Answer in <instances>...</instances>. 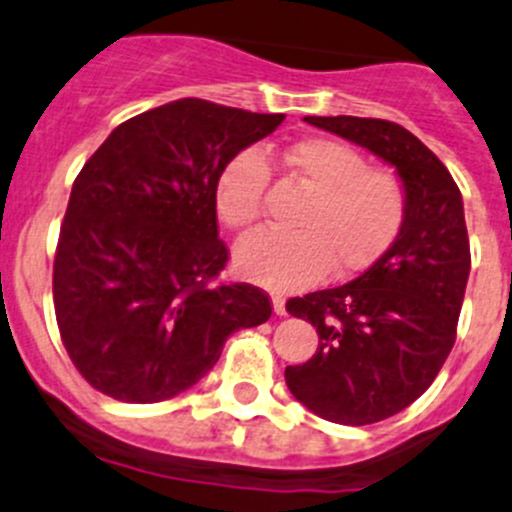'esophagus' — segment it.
Here are the masks:
<instances>
[{"label": "esophagus", "instance_id": "34e87169", "mask_svg": "<svg viewBox=\"0 0 512 512\" xmlns=\"http://www.w3.org/2000/svg\"><path fill=\"white\" fill-rule=\"evenodd\" d=\"M271 303H273V313H276V316H286V298L283 296H271Z\"/></svg>", "mask_w": 512, "mask_h": 512}]
</instances>
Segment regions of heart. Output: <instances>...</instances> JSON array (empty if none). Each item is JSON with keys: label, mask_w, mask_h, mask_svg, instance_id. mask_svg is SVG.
I'll return each mask as SVG.
<instances>
[{"label": "heart", "mask_w": 512, "mask_h": 512, "mask_svg": "<svg viewBox=\"0 0 512 512\" xmlns=\"http://www.w3.org/2000/svg\"><path fill=\"white\" fill-rule=\"evenodd\" d=\"M276 159L311 189L296 229H266L234 254L236 271L273 291H296L326 271L348 278L371 268L406 224V186L396 174L368 166L353 146L323 136L293 141ZM271 166L256 149L231 156L214 186L221 224L246 231L261 219Z\"/></svg>", "instance_id": "b5f03b06"}]
</instances>
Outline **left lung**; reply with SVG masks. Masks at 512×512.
Listing matches in <instances>:
<instances>
[{
  "label": "left lung",
  "instance_id": "8db88e82",
  "mask_svg": "<svg viewBox=\"0 0 512 512\" xmlns=\"http://www.w3.org/2000/svg\"><path fill=\"white\" fill-rule=\"evenodd\" d=\"M306 121L381 156L406 186V224L386 254L356 281L286 303L318 333L311 361L286 366L288 391L326 421L368 426L418 401L453 348L470 273L463 196L443 161L401 124Z\"/></svg>",
  "mask_w": 512,
  "mask_h": 512
}]
</instances>
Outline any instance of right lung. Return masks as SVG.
I'll return each mask as SVG.
<instances>
[{
    "instance_id": "obj_1",
    "label": "right lung",
    "mask_w": 512,
    "mask_h": 512,
    "mask_svg": "<svg viewBox=\"0 0 512 512\" xmlns=\"http://www.w3.org/2000/svg\"><path fill=\"white\" fill-rule=\"evenodd\" d=\"M283 114L179 99L124 121L72 186L54 256V311L91 388L124 403L179 396L226 338L271 318L251 283H216L229 261L214 186L234 154Z\"/></svg>"
}]
</instances>
